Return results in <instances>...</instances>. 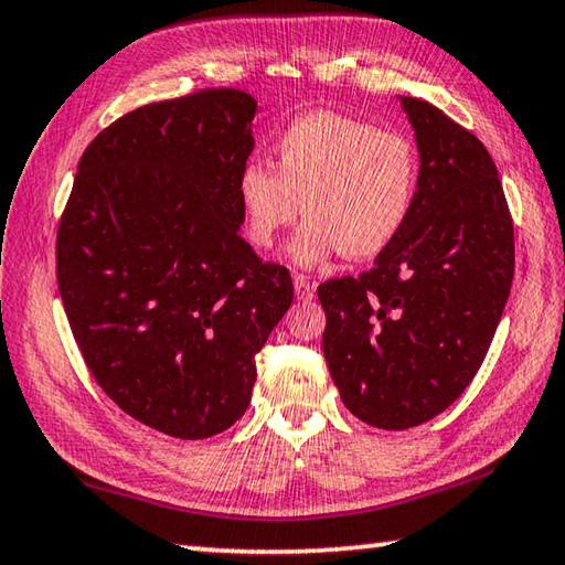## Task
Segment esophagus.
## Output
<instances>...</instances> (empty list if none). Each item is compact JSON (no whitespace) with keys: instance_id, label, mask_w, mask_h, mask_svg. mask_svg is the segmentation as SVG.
I'll return each instance as SVG.
<instances>
[{"instance_id":"esophagus-1","label":"esophagus","mask_w":565,"mask_h":565,"mask_svg":"<svg viewBox=\"0 0 565 565\" xmlns=\"http://www.w3.org/2000/svg\"><path fill=\"white\" fill-rule=\"evenodd\" d=\"M294 291H296V299L311 301L313 299V291H317V286H313V281L309 279V276L294 274Z\"/></svg>"}]
</instances>
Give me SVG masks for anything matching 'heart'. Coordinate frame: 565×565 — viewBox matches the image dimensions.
<instances>
[{
    "instance_id": "heart-1",
    "label": "heart",
    "mask_w": 565,
    "mask_h": 565,
    "mask_svg": "<svg viewBox=\"0 0 565 565\" xmlns=\"http://www.w3.org/2000/svg\"><path fill=\"white\" fill-rule=\"evenodd\" d=\"M276 169L248 161L236 199L246 238L271 248L303 214L289 256L313 266L331 254L374 259L406 226L418 189V157L404 134L333 111L296 117L274 141Z\"/></svg>"
}]
</instances>
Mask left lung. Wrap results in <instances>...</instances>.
Wrapping results in <instances>:
<instances>
[{
	"mask_svg": "<svg viewBox=\"0 0 565 565\" xmlns=\"http://www.w3.org/2000/svg\"><path fill=\"white\" fill-rule=\"evenodd\" d=\"M418 189L374 269L319 286L323 356L343 406L404 431L448 408L489 353L513 281V222L486 147L434 104L401 97Z\"/></svg>",
	"mask_w": 565,
	"mask_h": 565,
	"instance_id": "1",
	"label": "left lung"
}]
</instances>
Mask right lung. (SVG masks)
Wrapping results in <instances>:
<instances>
[{
    "mask_svg": "<svg viewBox=\"0 0 565 565\" xmlns=\"http://www.w3.org/2000/svg\"><path fill=\"white\" fill-rule=\"evenodd\" d=\"M256 99L202 89L109 124L76 167L56 284L92 376L124 414L196 441L248 408L254 356L294 299L236 199Z\"/></svg>",
    "mask_w": 565,
    "mask_h": 565,
    "instance_id": "right-lung-1",
    "label": "right lung"
}]
</instances>
